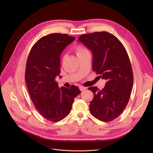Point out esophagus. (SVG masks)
Listing matches in <instances>:
<instances>
[{
	"instance_id": "1",
	"label": "esophagus",
	"mask_w": 153,
	"mask_h": 153,
	"mask_svg": "<svg viewBox=\"0 0 153 153\" xmlns=\"http://www.w3.org/2000/svg\"><path fill=\"white\" fill-rule=\"evenodd\" d=\"M79 89H80V90L81 91H82L86 90V87L83 86H79Z\"/></svg>"
}]
</instances>
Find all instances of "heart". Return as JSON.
<instances>
[{"label":"heart","mask_w":153,"mask_h":153,"mask_svg":"<svg viewBox=\"0 0 153 153\" xmlns=\"http://www.w3.org/2000/svg\"><path fill=\"white\" fill-rule=\"evenodd\" d=\"M74 51L75 52V53L76 54V55L78 57H80L81 56L85 54L86 53H88V50H87V48L86 47H85L83 45H75L74 47ZM65 58V55H64L62 57V60H63Z\"/></svg>","instance_id":"1"}]
</instances>
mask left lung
Segmentation results:
<instances>
[{"label":"left lung","instance_id":"8db88e82","mask_svg":"<svg viewBox=\"0 0 153 153\" xmlns=\"http://www.w3.org/2000/svg\"><path fill=\"white\" fill-rule=\"evenodd\" d=\"M78 40L93 53V71L106 80L102 90L88 88L94 94L90 113L101 121L111 122L124 110L133 89V73L127 52L116 36L106 31L82 34Z\"/></svg>","mask_w":153,"mask_h":153}]
</instances>
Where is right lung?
<instances>
[{"mask_svg":"<svg viewBox=\"0 0 153 153\" xmlns=\"http://www.w3.org/2000/svg\"><path fill=\"white\" fill-rule=\"evenodd\" d=\"M75 39L60 33L43 36L34 43L27 59L25 79L31 99L38 112L53 122L69 114L74 99L81 93L76 86L59 88L55 80L60 73V56Z\"/></svg>","mask_w":153,"mask_h":153,"instance_id":"1","label":"right lung"}]
</instances>
